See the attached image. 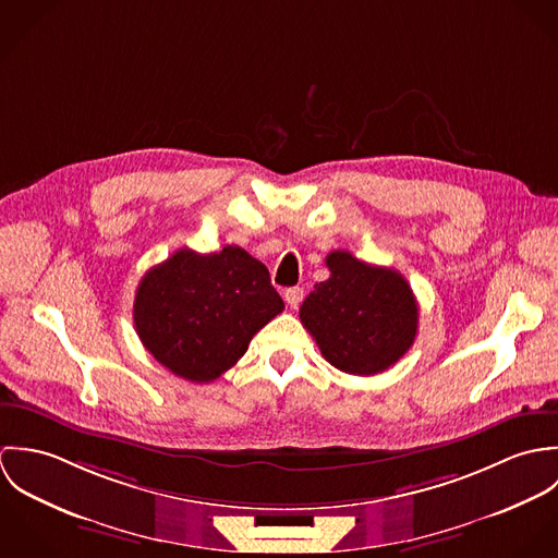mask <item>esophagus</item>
Instances as JSON below:
<instances>
[{
	"label": "esophagus",
	"instance_id": "1",
	"mask_svg": "<svg viewBox=\"0 0 558 558\" xmlns=\"http://www.w3.org/2000/svg\"><path fill=\"white\" fill-rule=\"evenodd\" d=\"M303 296H305V292H303V288H288L286 292H283V299H286V303L292 307V310H296L301 303H303Z\"/></svg>",
	"mask_w": 558,
	"mask_h": 558
}]
</instances>
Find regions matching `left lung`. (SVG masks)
<instances>
[{"label": "left lung", "mask_w": 558, "mask_h": 558, "mask_svg": "<svg viewBox=\"0 0 558 558\" xmlns=\"http://www.w3.org/2000/svg\"><path fill=\"white\" fill-rule=\"evenodd\" d=\"M330 277L303 301L301 322L322 356L354 376H374L410 350L418 307L408 281L393 268L372 266L348 251L326 255Z\"/></svg>", "instance_id": "obj_1"}]
</instances>
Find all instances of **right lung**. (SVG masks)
Returning a JSON list of instances; mask_svg holds the SVG:
<instances>
[{
	"mask_svg": "<svg viewBox=\"0 0 558 558\" xmlns=\"http://www.w3.org/2000/svg\"><path fill=\"white\" fill-rule=\"evenodd\" d=\"M281 312L268 268L228 244L208 255L180 248L150 268L137 286L133 319L160 365L184 380L213 383Z\"/></svg>",
	"mask_w": 558,
	"mask_h": 558,
	"instance_id": "right-lung-1",
	"label": "right lung"
}]
</instances>
